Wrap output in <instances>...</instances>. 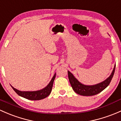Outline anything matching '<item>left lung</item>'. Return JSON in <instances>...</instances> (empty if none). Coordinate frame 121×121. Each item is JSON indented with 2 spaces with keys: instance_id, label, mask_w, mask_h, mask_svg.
I'll use <instances>...</instances> for the list:
<instances>
[{
  "instance_id": "obj_1",
  "label": "left lung",
  "mask_w": 121,
  "mask_h": 121,
  "mask_svg": "<svg viewBox=\"0 0 121 121\" xmlns=\"http://www.w3.org/2000/svg\"><path fill=\"white\" fill-rule=\"evenodd\" d=\"M115 65L110 76L103 82L94 85H85L79 82L71 72L68 71V79L72 89L77 94L82 96H91L96 95L105 89L111 82L115 72Z\"/></svg>"
}]
</instances>
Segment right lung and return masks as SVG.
<instances>
[{
	"label": "right lung",
	"mask_w": 121,
	"mask_h": 121,
	"mask_svg": "<svg viewBox=\"0 0 121 121\" xmlns=\"http://www.w3.org/2000/svg\"><path fill=\"white\" fill-rule=\"evenodd\" d=\"M56 73L54 75L53 77L52 78V80L45 87L41 90L37 91H20L16 89L14 87H13L11 85V87L13 89V90L16 91V93L19 96L21 97L25 98L26 99L30 100H39L43 99L44 98L47 97L50 94L52 91V87H53V82H54V79L56 78Z\"/></svg>",
	"instance_id": "obj_1"
}]
</instances>
